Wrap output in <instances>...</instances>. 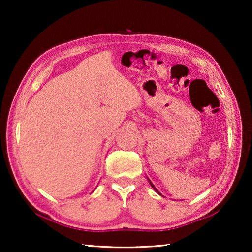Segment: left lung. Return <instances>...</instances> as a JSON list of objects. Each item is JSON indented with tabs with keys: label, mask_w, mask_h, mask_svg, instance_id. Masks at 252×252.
Here are the masks:
<instances>
[{
	"label": "left lung",
	"mask_w": 252,
	"mask_h": 252,
	"mask_svg": "<svg viewBox=\"0 0 252 252\" xmlns=\"http://www.w3.org/2000/svg\"><path fill=\"white\" fill-rule=\"evenodd\" d=\"M148 180H149V179H148ZM149 184H150V185H151V187H153V188H154V189H155V191H157V192H158V194H159V195H160V192H159V191H158V190H157V189H156V187H155V186H154V185H153V182H151V181H150V180H149Z\"/></svg>",
	"instance_id": "8db88e82"
}]
</instances>
